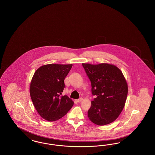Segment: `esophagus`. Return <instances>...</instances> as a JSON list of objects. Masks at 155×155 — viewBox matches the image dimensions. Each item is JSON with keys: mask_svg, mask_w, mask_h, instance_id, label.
Returning a JSON list of instances; mask_svg holds the SVG:
<instances>
[{"mask_svg": "<svg viewBox=\"0 0 155 155\" xmlns=\"http://www.w3.org/2000/svg\"><path fill=\"white\" fill-rule=\"evenodd\" d=\"M82 100V97H80V99H77V100H76V101H77V102H81Z\"/></svg>", "mask_w": 155, "mask_h": 155, "instance_id": "34e87169", "label": "esophagus"}]
</instances>
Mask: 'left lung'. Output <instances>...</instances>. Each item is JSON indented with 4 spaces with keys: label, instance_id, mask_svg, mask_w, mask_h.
Listing matches in <instances>:
<instances>
[{
    "label": "left lung",
    "instance_id": "1",
    "mask_svg": "<svg viewBox=\"0 0 155 155\" xmlns=\"http://www.w3.org/2000/svg\"><path fill=\"white\" fill-rule=\"evenodd\" d=\"M91 82L96 98L88 111L94 124L104 125L115 121L123 110L128 94L125 77L117 67L107 63L82 64Z\"/></svg>",
    "mask_w": 155,
    "mask_h": 155
}]
</instances>
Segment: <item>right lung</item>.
Masks as SVG:
<instances>
[{"mask_svg": "<svg viewBox=\"0 0 155 155\" xmlns=\"http://www.w3.org/2000/svg\"><path fill=\"white\" fill-rule=\"evenodd\" d=\"M72 64H46L38 68L30 84L31 98L35 108L42 118L54 121L64 116L74 102L67 95L61 96L64 80Z\"/></svg>", "mask_w": 155, "mask_h": 155, "instance_id": "obj_1", "label": "right lung"}]
</instances>
